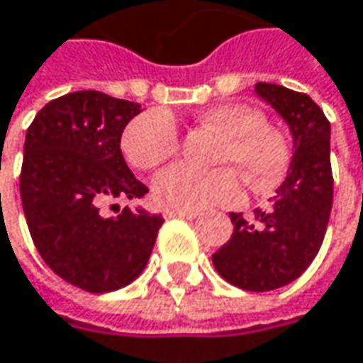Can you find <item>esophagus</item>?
<instances>
[{
  "label": "esophagus",
  "mask_w": 363,
  "mask_h": 363,
  "mask_svg": "<svg viewBox=\"0 0 363 363\" xmlns=\"http://www.w3.org/2000/svg\"><path fill=\"white\" fill-rule=\"evenodd\" d=\"M164 218H182V220H195L197 211H174V209H166Z\"/></svg>",
  "instance_id": "esophagus-1"
}]
</instances>
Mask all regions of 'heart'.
Masks as SVG:
<instances>
[{
	"label": "heart",
	"mask_w": 363,
	"mask_h": 363,
	"mask_svg": "<svg viewBox=\"0 0 363 363\" xmlns=\"http://www.w3.org/2000/svg\"><path fill=\"white\" fill-rule=\"evenodd\" d=\"M199 121L224 133L216 162L228 166L199 170L174 164L162 170L154 179V197L164 209L201 211L236 205L242 199V184L236 172L257 189L279 182L288 172V141L277 129L269 127L255 108L222 104L205 111ZM121 152L129 166L152 170L179 152V131L166 113L145 111L123 129Z\"/></svg>",
	"instance_id": "heart-1"
}]
</instances>
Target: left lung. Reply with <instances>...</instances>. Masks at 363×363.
Segmentation results:
<instances>
[{"instance_id":"left-lung-1","label":"left lung","mask_w":363,"mask_h":363,"mask_svg":"<svg viewBox=\"0 0 363 363\" xmlns=\"http://www.w3.org/2000/svg\"><path fill=\"white\" fill-rule=\"evenodd\" d=\"M255 90L286 118L296 154L269 209H255V218L230 213L234 232L211 261L228 284L271 291L298 279L325 240L333 207L330 123L308 94L265 82Z\"/></svg>"}]
</instances>
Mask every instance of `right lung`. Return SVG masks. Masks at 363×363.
Masks as SVG:
<instances>
[{"label":"right lung","mask_w":363,"mask_h":363,"mask_svg":"<svg viewBox=\"0 0 363 363\" xmlns=\"http://www.w3.org/2000/svg\"><path fill=\"white\" fill-rule=\"evenodd\" d=\"M139 113L138 102L82 90L45 104L26 131L20 197L33 242L55 275L90 294L129 286L164 224L129 207L106 216L117 197L147 193L121 154Z\"/></svg>","instance_id":"right-lung-1"}]
</instances>
